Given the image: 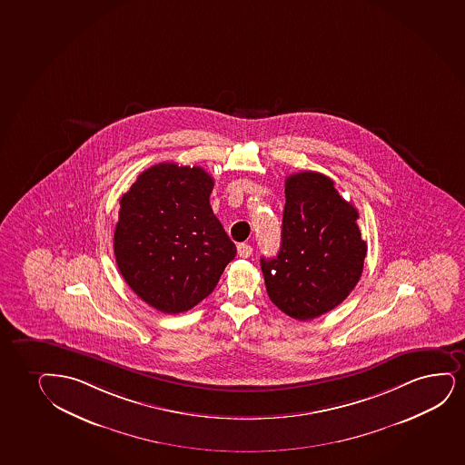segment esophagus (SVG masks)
<instances>
[{
  "mask_svg": "<svg viewBox=\"0 0 465 465\" xmlns=\"http://www.w3.org/2000/svg\"><path fill=\"white\" fill-rule=\"evenodd\" d=\"M252 246L251 244H246V242H241L238 244V255L242 258L251 257L252 255Z\"/></svg>",
  "mask_w": 465,
  "mask_h": 465,
  "instance_id": "34e87169",
  "label": "esophagus"
}]
</instances>
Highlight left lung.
Masks as SVG:
<instances>
[{
  "instance_id": "8db88e82",
  "label": "left lung",
  "mask_w": 465,
  "mask_h": 465,
  "mask_svg": "<svg viewBox=\"0 0 465 465\" xmlns=\"http://www.w3.org/2000/svg\"><path fill=\"white\" fill-rule=\"evenodd\" d=\"M357 219L326 175L305 171L287 178L281 251L260 260L268 296L283 313L309 322L348 298L367 255Z\"/></svg>"
}]
</instances>
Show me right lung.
<instances>
[{"instance_id": "obj_1", "label": "right lung", "mask_w": 465, "mask_h": 465, "mask_svg": "<svg viewBox=\"0 0 465 465\" xmlns=\"http://www.w3.org/2000/svg\"><path fill=\"white\" fill-rule=\"evenodd\" d=\"M212 175L160 163L122 195L114 255L122 277L163 313L193 309L218 285L236 247L210 205Z\"/></svg>"}]
</instances>
